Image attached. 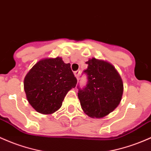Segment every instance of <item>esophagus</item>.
Instances as JSON below:
<instances>
[{"instance_id":"34e87169","label":"esophagus","mask_w":151,"mask_h":151,"mask_svg":"<svg viewBox=\"0 0 151 151\" xmlns=\"http://www.w3.org/2000/svg\"><path fill=\"white\" fill-rule=\"evenodd\" d=\"M74 76H75V77L77 79L79 78V74H80V70H77L76 71V72H74Z\"/></svg>"}]
</instances>
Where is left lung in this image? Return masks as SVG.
Wrapping results in <instances>:
<instances>
[{
    "label": "left lung",
    "instance_id": "obj_1",
    "mask_svg": "<svg viewBox=\"0 0 151 151\" xmlns=\"http://www.w3.org/2000/svg\"><path fill=\"white\" fill-rule=\"evenodd\" d=\"M87 87L79 89L78 97L84 113L92 118H102L120 104L123 93V83L115 67L107 61L89 59Z\"/></svg>",
    "mask_w": 151,
    "mask_h": 151
}]
</instances>
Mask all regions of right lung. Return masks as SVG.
Listing matches in <instances>:
<instances>
[{
    "label": "right lung",
    "mask_w": 151,
    "mask_h": 151,
    "mask_svg": "<svg viewBox=\"0 0 151 151\" xmlns=\"http://www.w3.org/2000/svg\"><path fill=\"white\" fill-rule=\"evenodd\" d=\"M77 82L70 64L57 57L34 64L25 77L24 87L31 107L39 113L51 115L62 107L66 94Z\"/></svg>",
    "instance_id": "1"
}]
</instances>
